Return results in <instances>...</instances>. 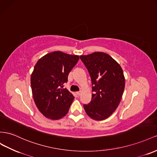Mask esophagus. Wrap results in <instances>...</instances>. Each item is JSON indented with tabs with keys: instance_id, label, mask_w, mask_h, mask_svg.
Returning <instances> with one entry per match:
<instances>
[{
	"instance_id": "34e87169",
	"label": "esophagus",
	"mask_w": 157,
	"mask_h": 157,
	"mask_svg": "<svg viewBox=\"0 0 157 157\" xmlns=\"http://www.w3.org/2000/svg\"><path fill=\"white\" fill-rule=\"evenodd\" d=\"M81 93H82V92H81V91H78V92H77V94L78 96H80V94H81Z\"/></svg>"
}]
</instances>
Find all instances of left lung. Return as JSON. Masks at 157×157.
Instances as JSON below:
<instances>
[{
	"label": "left lung",
	"mask_w": 157,
	"mask_h": 157,
	"mask_svg": "<svg viewBox=\"0 0 157 157\" xmlns=\"http://www.w3.org/2000/svg\"><path fill=\"white\" fill-rule=\"evenodd\" d=\"M92 81L90 102L84 104L87 115L95 120L106 119L119 105L125 88V77L120 65L102 52L80 56Z\"/></svg>",
	"instance_id": "8db88e82"
}]
</instances>
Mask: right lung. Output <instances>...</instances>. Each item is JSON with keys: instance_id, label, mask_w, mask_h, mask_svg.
I'll return each instance as SVG.
<instances>
[{"instance_id": "right-lung-1", "label": "right lung", "mask_w": 157, "mask_h": 157, "mask_svg": "<svg viewBox=\"0 0 157 157\" xmlns=\"http://www.w3.org/2000/svg\"><path fill=\"white\" fill-rule=\"evenodd\" d=\"M78 59V56L54 52L37 62L31 86L36 106L45 117L56 120L68 113L75 97L63 87Z\"/></svg>"}]
</instances>
